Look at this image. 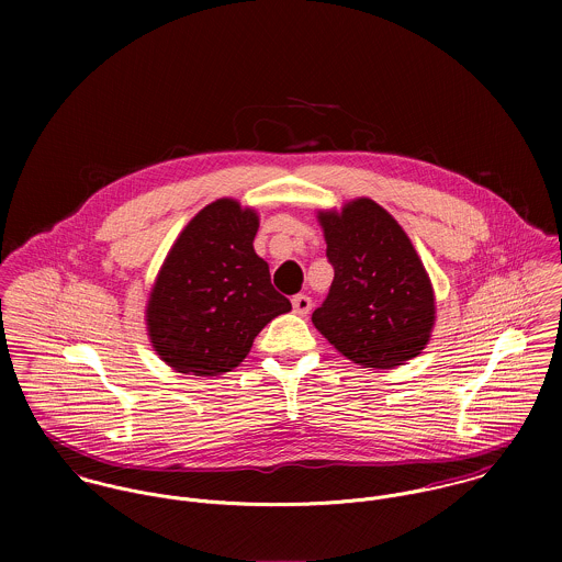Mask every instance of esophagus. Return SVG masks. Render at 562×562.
I'll return each mask as SVG.
<instances>
[{
  "label": "esophagus",
  "mask_w": 562,
  "mask_h": 562,
  "mask_svg": "<svg viewBox=\"0 0 562 562\" xmlns=\"http://www.w3.org/2000/svg\"><path fill=\"white\" fill-rule=\"evenodd\" d=\"M292 307H294V314L299 316H307L312 312V299L305 296V294H296L292 299Z\"/></svg>",
  "instance_id": "esophagus-1"
}]
</instances>
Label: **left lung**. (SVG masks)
I'll return each instance as SVG.
<instances>
[{
	"label": "left lung",
	"mask_w": 562,
	"mask_h": 562,
	"mask_svg": "<svg viewBox=\"0 0 562 562\" xmlns=\"http://www.w3.org/2000/svg\"><path fill=\"white\" fill-rule=\"evenodd\" d=\"M318 221L335 277L314 326L363 368L390 370L417 357L435 326V292L398 221L366 196Z\"/></svg>",
	"instance_id": "1"
}]
</instances>
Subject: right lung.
<instances>
[{
  "mask_svg": "<svg viewBox=\"0 0 562 562\" xmlns=\"http://www.w3.org/2000/svg\"><path fill=\"white\" fill-rule=\"evenodd\" d=\"M259 216L234 199L203 207L161 263L147 303V330L161 361L181 374L238 368L252 339L292 310L255 252Z\"/></svg>",
  "mask_w": 562,
  "mask_h": 562,
  "instance_id": "obj_1",
  "label": "right lung"
}]
</instances>
